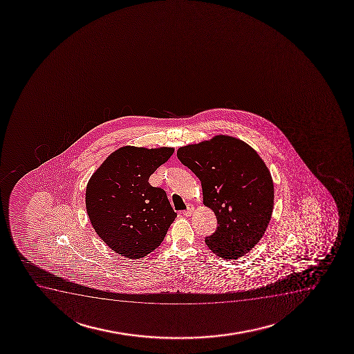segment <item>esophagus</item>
I'll use <instances>...</instances> for the list:
<instances>
[{"mask_svg": "<svg viewBox=\"0 0 354 354\" xmlns=\"http://www.w3.org/2000/svg\"><path fill=\"white\" fill-rule=\"evenodd\" d=\"M193 206L192 205H188L187 209H185V211H183V214L185 216H192V213H193Z\"/></svg>", "mask_w": 354, "mask_h": 354, "instance_id": "1", "label": "esophagus"}]
</instances>
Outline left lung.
<instances>
[{
	"label": "left lung",
	"mask_w": 354,
	"mask_h": 354,
	"mask_svg": "<svg viewBox=\"0 0 354 354\" xmlns=\"http://www.w3.org/2000/svg\"><path fill=\"white\" fill-rule=\"evenodd\" d=\"M176 155L199 178L204 204L216 216L206 245L224 259L248 254L266 232L274 207V183L262 158L224 135L181 147Z\"/></svg>",
	"instance_id": "1"
}]
</instances>
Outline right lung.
<instances>
[{"mask_svg": "<svg viewBox=\"0 0 354 354\" xmlns=\"http://www.w3.org/2000/svg\"><path fill=\"white\" fill-rule=\"evenodd\" d=\"M173 148L123 147L88 181L86 211L97 234L116 254L141 258L160 246L176 213L166 192L149 176L168 161Z\"/></svg>", "mask_w": 354, "mask_h": 354, "instance_id": "right-lung-1", "label": "right lung"}]
</instances>
